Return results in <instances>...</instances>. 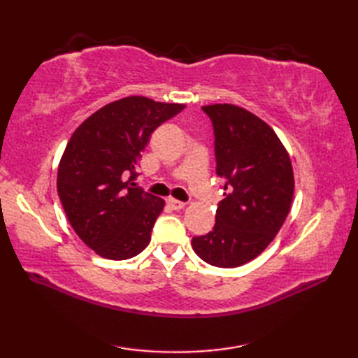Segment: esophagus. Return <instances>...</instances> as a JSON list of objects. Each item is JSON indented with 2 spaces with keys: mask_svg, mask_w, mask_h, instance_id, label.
Instances as JSON below:
<instances>
[{
  "mask_svg": "<svg viewBox=\"0 0 358 358\" xmlns=\"http://www.w3.org/2000/svg\"><path fill=\"white\" fill-rule=\"evenodd\" d=\"M167 204H169V206H171L173 210H180V209H183V208L186 206L185 201H180V200H175V199H169V200H167Z\"/></svg>",
  "mask_w": 358,
  "mask_h": 358,
  "instance_id": "obj_1",
  "label": "esophagus"
}]
</instances>
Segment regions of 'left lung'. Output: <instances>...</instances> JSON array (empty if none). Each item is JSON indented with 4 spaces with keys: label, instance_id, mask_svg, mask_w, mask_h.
I'll return each mask as SVG.
<instances>
[{
    "label": "left lung",
    "instance_id": "left-lung-1",
    "mask_svg": "<svg viewBox=\"0 0 358 358\" xmlns=\"http://www.w3.org/2000/svg\"><path fill=\"white\" fill-rule=\"evenodd\" d=\"M214 129L217 175L224 199L215 226L192 238L201 260L217 268H237L260 255L275 238L294 195L291 159L277 134L234 104L203 106Z\"/></svg>",
    "mask_w": 358,
    "mask_h": 358
}]
</instances>
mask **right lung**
<instances>
[{
    "instance_id": "right-lung-1",
    "label": "right lung",
    "mask_w": 358,
    "mask_h": 358,
    "mask_svg": "<svg viewBox=\"0 0 358 358\" xmlns=\"http://www.w3.org/2000/svg\"><path fill=\"white\" fill-rule=\"evenodd\" d=\"M183 104L127 96L92 113L71 136L57 189L69 223L98 255L127 260L149 245L164 201L135 185L149 136Z\"/></svg>"
}]
</instances>
